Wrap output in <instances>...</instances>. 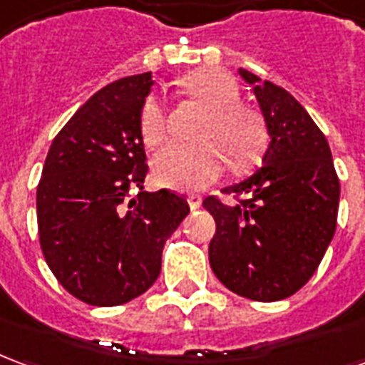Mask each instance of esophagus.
<instances>
[{
	"instance_id": "34e87169",
	"label": "esophagus",
	"mask_w": 365,
	"mask_h": 365,
	"mask_svg": "<svg viewBox=\"0 0 365 365\" xmlns=\"http://www.w3.org/2000/svg\"><path fill=\"white\" fill-rule=\"evenodd\" d=\"M201 195H195V193H191V195H187V203H190V209L191 211H195V209H199L201 207Z\"/></svg>"
}]
</instances>
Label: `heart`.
I'll return each mask as SVG.
<instances>
[{
	"label": "heart",
	"mask_w": 365,
	"mask_h": 365,
	"mask_svg": "<svg viewBox=\"0 0 365 365\" xmlns=\"http://www.w3.org/2000/svg\"><path fill=\"white\" fill-rule=\"evenodd\" d=\"M183 96L205 107L195 130L199 143H174L152 162L154 180L164 187L195 191L213 183L222 172V158L232 172L254 168L268 150L269 128L264 113L240 103L237 82L227 72L201 68L178 82ZM140 138L158 148L168 138V107L158 96L144 99L138 115Z\"/></svg>",
	"instance_id": "obj_1"
}]
</instances>
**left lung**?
I'll return each mask as SVG.
<instances>
[{"label":"left lung","mask_w":365,"mask_h":365,"mask_svg":"<svg viewBox=\"0 0 365 365\" xmlns=\"http://www.w3.org/2000/svg\"><path fill=\"white\" fill-rule=\"evenodd\" d=\"M240 76L256 93L272 143L264 168L225 190L235 193V205L203 199L217 222L209 264L237 295L279 301L319 268L336 230L340 182L327 136L303 105L252 72Z\"/></svg>","instance_id":"8db88e82"}]
</instances>
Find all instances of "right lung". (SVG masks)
Returning a JSON list of instances; mask_svg holds the SVG:
<instances>
[{
	"label": "right lung",
	"instance_id": "add662e5",
	"mask_svg": "<svg viewBox=\"0 0 365 365\" xmlns=\"http://www.w3.org/2000/svg\"><path fill=\"white\" fill-rule=\"evenodd\" d=\"M150 86V72L105 86L60 128L44 160L41 250L60 285L88 305L143 295L160 275L166 240L190 213L175 191H143L148 164L138 115Z\"/></svg>",
	"mask_w": 365,
	"mask_h": 365
}]
</instances>
